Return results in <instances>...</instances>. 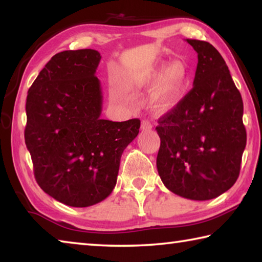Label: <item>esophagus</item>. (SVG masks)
Segmentation results:
<instances>
[{"instance_id":"1","label":"esophagus","mask_w":262,"mask_h":262,"mask_svg":"<svg viewBox=\"0 0 262 262\" xmlns=\"http://www.w3.org/2000/svg\"><path fill=\"white\" fill-rule=\"evenodd\" d=\"M152 128V123L149 120H143L141 122V129L142 130H150Z\"/></svg>"}]
</instances>
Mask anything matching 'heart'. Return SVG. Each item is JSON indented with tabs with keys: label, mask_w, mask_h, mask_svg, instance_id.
<instances>
[{
	"label": "heart",
	"mask_w": 262,
	"mask_h": 262,
	"mask_svg": "<svg viewBox=\"0 0 262 262\" xmlns=\"http://www.w3.org/2000/svg\"><path fill=\"white\" fill-rule=\"evenodd\" d=\"M189 83L187 66L181 61L168 64L158 63L135 75L132 84L139 89L152 86L148 92L145 104L154 112H165L178 103Z\"/></svg>",
	"instance_id": "obj_1"
}]
</instances>
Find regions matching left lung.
<instances>
[{"mask_svg": "<svg viewBox=\"0 0 262 262\" xmlns=\"http://www.w3.org/2000/svg\"><path fill=\"white\" fill-rule=\"evenodd\" d=\"M186 41L198 53L193 89L159 119L156 163L167 189L205 201L227 192L238 179L246 147L244 105L219 51L207 41Z\"/></svg>", "mask_w": 262, "mask_h": 262, "instance_id": "left-lung-1", "label": "left lung"}]
</instances>
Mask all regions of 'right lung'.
Masks as SVG:
<instances>
[{
  "label": "right lung",
  "mask_w": 262,
  "mask_h": 262,
  "mask_svg": "<svg viewBox=\"0 0 262 262\" xmlns=\"http://www.w3.org/2000/svg\"><path fill=\"white\" fill-rule=\"evenodd\" d=\"M95 50L64 51L47 62L28 91L25 144L43 192L70 207H90L112 193L123 150L139 119L100 118L103 94Z\"/></svg>",
  "instance_id": "add662e5"
}]
</instances>
